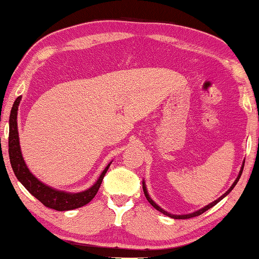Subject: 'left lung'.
<instances>
[{
  "mask_svg": "<svg viewBox=\"0 0 259 259\" xmlns=\"http://www.w3.org/2000/svg\"><path fill=\"white\" fill-rule=\"evenodd\" d=\"M244 162H245V160L243 161V164H242V167H240V171H239V173H238V177H237L236 178V180L235 182H233V184L231 185V187H230V189L226 191V192L223 194V196H221L218 198V199H215L214 201H212V203H210L208 205H206V206H204V207H201V208H199V210H197V211H194V212H191V213H187V214H172V213H169V212H167V211H165L164 208H161L160 206H159L158 204H155L153 200H152V198L150 197V194H148V192H147V187H146V184H145V180H143V190H144V193H145V197H146V199L148 200V203H150L152 206H153L154 208H157V210L159 211V212H161V213H164L165 215H167V217H171V218H175V219H187V218H192V217H196V215H200L201 213H204L205 211H207V210H210L211 207H213L215 204H218L219 201H221L223 198H225L226 196H228V194L231 192V191L233 190V187H235L236 185H237V183H238V180H239V178H240V176H242V172H243V168H244Z\"/></svg>",
  "mask_w": 259,
  "mask_h": 259,
  "instance_id": "left-lung-1",
  "label": "left lung"
}]
</instances>
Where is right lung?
Masks as SVG:
<instances>
[{
  "label": "right lung",
  "instance_id": "obj_1",
  "mask_svg": "<svg viewBox=\"0 0 259 259\" xmlns=\"http://www.w3.org/2000/svg\"><path fill=\"white\" fill-rule=\"evenodd\" d=\"M21 98L22 97L20 95L14 101L9 118V159L16 178L36 199L40 200L45 206L49 208H54L56 211H69L88 204L100 189L102 179H104L106 172L108 171L111 162L101 172L100 177H99L94 185H92L90 189L84 190L82 192H66V191L56 190L54 187L48 186L45 183L40 182L29 171L27 164L24 162L22 152H21L19 130H17V111H19Z\"/></svg>",
  "mask_w": 259,
  "mask_h": 259
}]
</instances>
